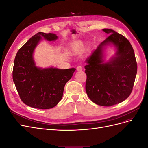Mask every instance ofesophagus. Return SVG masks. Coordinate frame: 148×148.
I'll return each mask as SVG.
<instances>
[{"instance_id": "1", "label": "esophagus", "mask_w": 148, "mask_h": 148, "mask_svg": "<svg viewBox=\"0 0 148 148\" xmlns=\"http://www.w3.org/2000/svg\"><path fill=\"white\" fill-rule=\"evenodd\" d=\"M77 69L78 71H82V70H83V68H82V66L79 65V66H78L77 67Z\"/></svg>"}]
</instances>
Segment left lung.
Segmentation results:
<instances>
[{"instance_id": "8db88e82", "label": "left lung", "mask_w": 148, "mask_h": 148, "mask_svg": "<svg viewBox=\"0 0 148 148\" xmlns=\"http://www.w3.org/2000/svg\"><path fill=\"white\" fill-rule=\"evenodd\" d=\"M109 34L86 59V92L93 102L109 107L123 102L132 93L137 73L133 49L128 40L110 29ZM112 43L117 47L116 57L103 63V49Z\"/></svg>"}]
</instances>
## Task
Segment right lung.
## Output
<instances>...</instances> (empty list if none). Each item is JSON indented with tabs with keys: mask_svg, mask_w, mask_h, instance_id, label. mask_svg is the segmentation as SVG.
I'll list each match as a JSON object with an SVG mask.
<instances>
[{
	"mask_svg": "<svg viewBox=\"0 0 148 148\" xmlns=\"http://www.w3.org/2000/svg\"><path fill=\"white\" fill-rule=\"evenodd\" d=\"M42 38L49 41L58 37L53 33H38L18 51L13 68V80L21 100L33 108L48 109L62 99L65 85L75 69H41L35 65L33 52Z\"/></svg>",
	"mask_w": 148,
	"mask_h": 148,
	"instance_id": "1",
	"label": "right lung"
}]
</instances>
